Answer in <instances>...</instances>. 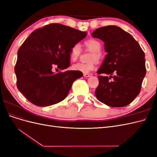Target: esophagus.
Returning a JSON list of instances; mask_svg holds the SVG:
<instances>
[{
	"label": "esophagus",
	"mask_w": 157,
	"mask_h": 157,
	"mask_svg": "<svg viewBox=\"0 0 157 157\" xmlns=\"http://www.w3.org/2000/svg\"><path fill=\"white\" fill-rule=\"evenodd\" d=\"M90 74H88V73H84V77H90Z\"/></svg>",
	"instance_id": "1"
}]
</instances>
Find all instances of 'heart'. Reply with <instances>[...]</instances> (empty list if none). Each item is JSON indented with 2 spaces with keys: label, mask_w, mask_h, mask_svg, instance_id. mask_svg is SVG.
Wrapping results in <instances>:
<instances>
[{
  "label": "heart",
  "mask_w": 157,
  "mask_h": 157,
  "mask_svg": "<svg viewBox=\"0 0 157 157\" xmlns=\"http://www.w3.org/2000/svg\"><path fill=\"white\" fill-rule=\"evenodd\" d=\"M87 48L93 52V54L90 58V62L88 63H77L73 65V69L75 71H79L84 73L90 72L95 68V61L94 60H98L101 57L100 52L102 49L101 42L96 39H89L85 42ZM81 53V46L79 43L75 44L70 50L71 59L75 61L77 60Z\"/></svg>",
  "instance_id": "obj_1"
}]
</instances>
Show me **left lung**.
<instances>
[{
  "label": "left lung",
  "instance_id": "obj_1",
  "mask_svg": "<svg viewBox=\"0 0 157 157\" xmlns=\"http://www.w3.org/2000/svg\"><path fill=\"white\" fill-rule=\"evenodd\" d=\"M92 35L105 42L107 53L97 71L99 85L95 95L99 101L110 107L129 105L140 94L146 74L143 50L130 33L115 25L99 27Z\"/></svg>",
  "mask_w": 157,
  "mask_h": 157
}]
</instances>
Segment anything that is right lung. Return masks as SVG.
I'll return each instance as SVG.
<instances>
[{
	"instance_id": "add662e5",
	"label": "right lung",
	"mask_w": 157,
	"mask_h": 157,
	"mask_svg": "<svg viewBox=\"0 0 157 157\" xmlns=\"http://www.w3.org/2000/svg\"><path fill=\"white\" fill-rule=\"evenodd\" d=\"M82 32L59 23L39 28L29 36L17 52L15 65L17 87L35 105L50 106L67 97L76 79L82 77L77 71H59L70 65V50L86 36Z\"/></svg>"
}]
</instances>
